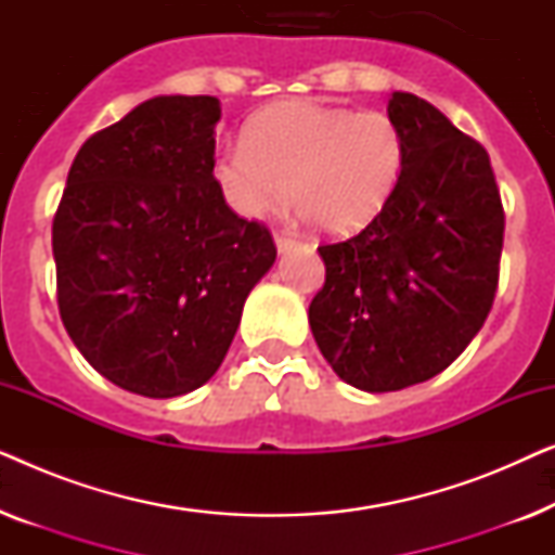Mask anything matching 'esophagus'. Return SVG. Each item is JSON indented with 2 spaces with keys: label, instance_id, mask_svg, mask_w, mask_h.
I'll return each instance as SVG.
<instances>
[{
  "label": "esophagus",
  "instance_id": "obj_1",
  "mask_svg": "<svg viewBox=\"0 0 555 555\" xmlns=\"http://www.w3.org/2000/svg\"><path fill=\"white\" fill-rule=\"evenodd\" d=\"M275 247H278V253H291V249L295 247V240L291 237V234L278 232L275 234Z\"/></svg>",
  "mask_w": 555,
  "mask_h": 555
}]
</instances>
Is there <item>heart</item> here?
<instances>
[{
	"label": "heart",
	"mask_w": 555,
	"mask_h": 555,
	"mask_svg": "<svg viewBox=\"0 0 555 555\" xmlns=\"http://www.w3.org/2000/svg\"><path fill=\"white\" fill-rule=\"evenodd\" d=\"M406 156L404 131L386 113L285 101L255 113L211 173L234 215L260 219L293 189L300 217L328 234H356L389 207Z\"/></svg>",
	"instance_id": "obj_1"
}]
</instances>
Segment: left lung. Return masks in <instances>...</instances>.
I'll use <instances>...</instances> for the list:
<instances>
[{
  "label": "left lung",
  "instance_id": "left-lung-1",
  "mask_svg": "<svg viewBox=\"0 0 555 555\" xmlns=\"http://www.w3.org/2000/svg\"><path fill=\"white\" fill-rule=\"evenodd\" d=\"M404 177L356 237L318 247L325 283L310 331L338 378L399 391L444 371L482 328L498 291L505 215L490 156L412 93L389 101Z\"/></svg>",
  "mask_w": 555,
  "mask_h": 555
}]
</instances>
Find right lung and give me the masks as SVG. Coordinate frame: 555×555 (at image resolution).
Masks as SVG:
<instances>
[{"label":"right lung","instance_id":"right-lung-1","mask_svg":"<svg viewBox=\"0 0 555 555\" xmlns=\"http://www.w3.org/2000/svg\"><path fill=\"white\" fill-rule=\"evenodd\" d=\"M219 116L211 95L135 105L82 143L52 222L67 336L98 374L149 399L217 374L278 255L219 194Z\"/></svg>","mask_w":555,"mask_h":555}]
</instances>
